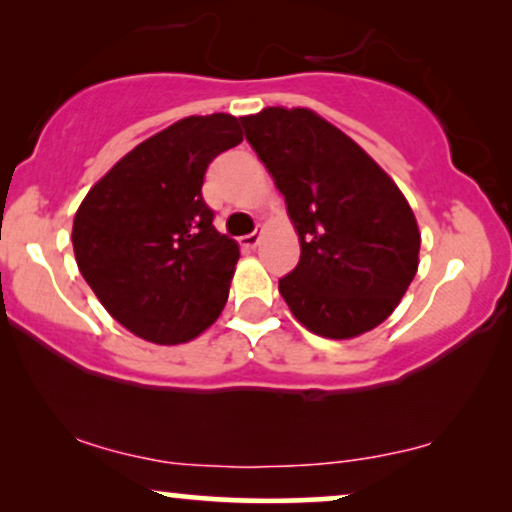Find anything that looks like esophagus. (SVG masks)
<instances>
[{
	"instance_id": "obj_1",
	"label": "esophagus",
	"mask_w": 512,
	"mask_h": 512,
	"mask_svg": "<svg viewBox=\"0 0 512 512\" xmlns=\"http://www.w3.org/2000/svg\"><path fill=\"white\" fill-rule=\"evenodd\" d=\"M240 247L244 249V251H251V249H256L258 247V242H261V235L258 233H251V235H244V237H240Z\"/></svg>"
}]
</instances>
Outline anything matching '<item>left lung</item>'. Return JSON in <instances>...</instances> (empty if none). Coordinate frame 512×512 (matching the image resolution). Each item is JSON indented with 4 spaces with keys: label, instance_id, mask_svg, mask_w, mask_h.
<instances>
[{
    "label": "left lung",
    "instance_id": "8db88e82",
    "mask_svg": "<svg viewBox=\"0 0 512 512\" xmlns=\"http://www.w3.org/2000/svg\"><path fill=\"white\" fill-rule=\"evenodd\" d=\"M240 121L300 240L298 265L279 279L293 317L321 338L373 331L417 275L422 237L405 195L312 109L268 107Z\"/></svg>",
    "mask_w": 512,
    "mask_h": 512
}]
</instances>
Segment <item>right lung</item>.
<instances>
[{
	"label": "right lung",
	"instance_id": "1",
	"mask_svg": "<svg viewBox=\"0 0 512 512\" xmlns=\"http://www.w3.org/2000/svg\"><path fill=\"white\" fill-rule=\"evenodd\" d=\"M242 142L230 114L188 116L137 144L83 198L72 244L111 317L156 345L209 328L240 258L202 200L207 165Z\"/></svg>",
	"mask_w": 512,
	"mask_h": 512
}]
</instances>
